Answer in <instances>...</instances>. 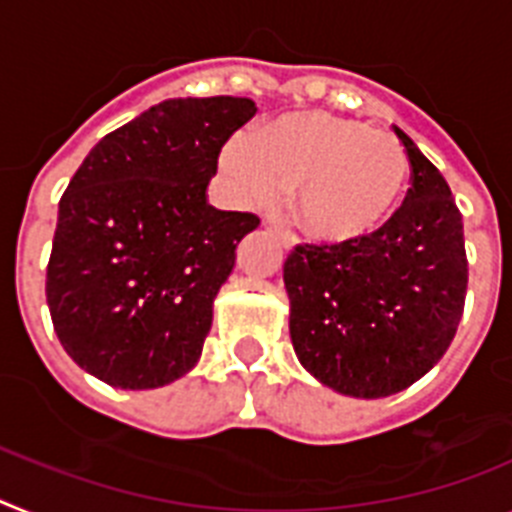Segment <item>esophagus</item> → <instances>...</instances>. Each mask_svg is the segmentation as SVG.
Here are the masks:
<instances>
[{"mask_svg":"<svg viewBox=\"0 0 512 512\" xmlns=\"http://www.w3.org/2000/svg\"><path fill=\"white\" fill-rule=\"evenodd\" d=\"M268 229L278 236V242H281L283 247H286V249L294 247V234H291L289 229H283V226H276V223H268Z\"/></svg>","mask_w":512,"mask_h":512,"instance_id":"1","label":"esophagus"}]
</instances>
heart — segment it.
<instances>
[{"instance_id": "1", "label": "heart", "mask_w": 512, "mask_h": 512, "mask_svg": "<svg viewBox=\"0 0 512 512\" xmlns=\"http://www.w3.org/2000/svg\"><path fill=\"white\" fill-rule=\"evenodd\" d=\"M221 166L239 197L255 208L296 192V221L325 244H351L380 231L411 179L409 153L398 137L328 111L276 119L257 143L236 137L223 150Z\"/></svg>"}]
</instances>
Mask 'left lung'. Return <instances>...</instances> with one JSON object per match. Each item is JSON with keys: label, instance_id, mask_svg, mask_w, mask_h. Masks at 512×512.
Listing matches in <instances>:
<instances>
[{"label": "left lung", "instance_id": "obj_1", "mask_svg": "<svg viewBox=\"0 0 512 512\" xmlns=\"http://www.w3.org/2000/svg\"><path fill=\"white\" fill-rule=\"evenodd\" d=\"M411 187L380 231L351 244H296L283 263L291 343L322 385L382 398L414 385L448 351L463 315L468 260L445 176L393 127Z\"/></svg>", "mask_w": 512, "mask_h": 512}]
</instances>
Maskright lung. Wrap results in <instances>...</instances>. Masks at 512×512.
Wrapping results in <instances>:
<instances>
[{"mask_svg":"<svg viewBox=\"0 0 512 512\" xmlns=\"http://www.w3.org/2000/svg\"><path fill=\"white\" fill-rule=\"evenodd\" d=\"M255 101L169 98L90 150L59 200L46 302L59 343L114 388L148 390L200 359L236 244L260 218L205 200Z\"/></svg>","mask_w":512,"mask_h":512,"instance_id":"obj_1","label":"right lung"}]
</instances>
